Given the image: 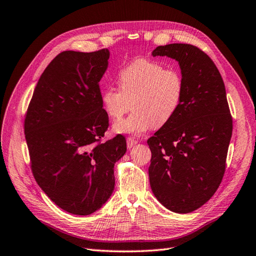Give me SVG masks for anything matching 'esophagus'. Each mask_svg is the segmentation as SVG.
Returning a JSON list of instances; mask_svg holds the SVG:
<instances>
[{
    "label": "esophagus",
    "instance_id": "34e87169",
    "mask_svg": "<svg viewBox=\"0 0 256 256\" xmlns=\"http://www.w3.org/2000/svg\"><path fill=\"white\" fill-rule=\"evenodd\" d=\"M126 144H128V149H132L137 144V140L132 138V137H128V138L126 140Z\"/></svg>",
    "mask_w": 256,
    "mask_h": 256
}]
</instances>
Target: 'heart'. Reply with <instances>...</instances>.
Wrapping results in <instances>:
<instances>
[{
    "mask_svg": "<svg viewBox=\"0 0 256 256\" xmlns=\"http://www.w3.org/2000/svg\"><path fill=\"white\" fill-rule=\"evenodd\" d=\"M119 88L102 92V108L111 119L119 120L133 106L134 112L116 122L114 132L140 136L152 126H162L178 112L184 97V80L178 70L163 64L138 58L118 74Z\"/></svg>",
    "mask_w": 256,
    "mask_h": 256,
    "instance_id": "heart-1",
    "label": "heart"
}]
</instances>
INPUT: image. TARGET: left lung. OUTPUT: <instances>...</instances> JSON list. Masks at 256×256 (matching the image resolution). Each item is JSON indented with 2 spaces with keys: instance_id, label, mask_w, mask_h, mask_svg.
I'll list each match as a JSON object with an SVG mask.
<instances>
[{
  "instance_id": "8db88e82",
  "label": "left lung",
  "mask_w": 256,
  "mask_h": 256,
  "mask_svg": "<svg viewBox=\"0 0 256 256\" xmlns=\"http://www.w3.org/2000/svg\"><path fill=\"white\" fill-rule=\"evenodd\" d=\"M152 56L178 62L185 90L178 112L147 142L150 187L170 211L190 213L212 198L225 172L232 134L225 84L211 58L194 45L158 46Z\"/></svg>"
}]
</instances>
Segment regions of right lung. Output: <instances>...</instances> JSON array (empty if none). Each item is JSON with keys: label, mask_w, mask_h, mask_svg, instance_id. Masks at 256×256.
Wrapping results in <instances>:
<instances>
[{"label": "right lung", "mask_w": 256, "mask_h": 256, "mask_svg": "<svg viewBox=\"0 0 256 256\" xmlns=\"http://www.w3.org/2000/svg\"><path fill=\"white\" fill-rule=\"evenodd\" d=\"M109 50H64L38 81L24 120L31 168L44 194L64 211L90 215L114 189V164L126 152L122 135L96 144L108 128L100 81Z\"/></svg>", "instance_id": "obj_1"}]
</instances>
